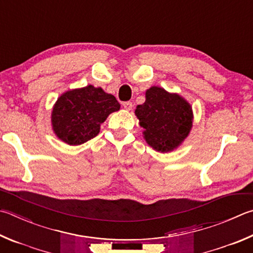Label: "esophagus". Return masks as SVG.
<instances>
[{
    "label": "esophagus",
    "mask_w": 253,
    "mask_h": 253,
    "mask_svg": "<svg viewBox=\"0 0 253 253\" xmlns=\"http://www.w3.org/2000/svg\"><path fill=\"white\" fill-rule=\"evenodd\" d=\"M123 106H124V108L127 109V111H130V109L132 108V103L131 102H124Z\"/></svg>",
    "instance_id": "esophagus-1"
}]
</instances>
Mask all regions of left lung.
<instances>
[{
	"instance_id": "1",
	"label": "left lung",
	"mask_w": 253,
	"mask_h": 253,
	"mask_svg": "<svg viewBox=\"0 0 253 253\" xmlns=\"http://www.w3.org/2000/svg\"><path fill=\"white\" fill-rule=\"evenodd\" d=\"M135 114L145 129L146 141L162 153L180 145L192 126L190 105L179 95L156 86L146 91V102L137 106Z\"/></svg>"
}]
</instances>
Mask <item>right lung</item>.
I'll use <instances>...</instances> for the list:
<instances>
[{"mask_svg": "<svg viewBox=\"0 0 253 253\" xmlns=\"http://www.w3.org/2000/svg\"><path fill=\"white\" fill-rule=\"evenodd\" d=\"M121 108L117 99L102 88L88 85L68 90L57 99L52 112V125L59 139L81 145L98 135L100 124Z\"/></svg>", "mask_w": 253, "mask_h": 253, "instance_id": "add662e5", "label": "right lung"}]
</instances>
